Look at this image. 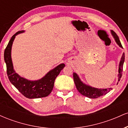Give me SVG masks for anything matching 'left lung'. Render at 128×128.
<instances>
[{
	"instance_id": "left-lung-1",
	"label": "left lung",
	"mask_w": 128,
	"mask_h": 128,
	"mask_svg": "<svg viewBox=\"0 0 128 128\" xmlns=\"http://www.w3.org/2000/svg\"><path fill=\"white\" fill-rule=\"evenodd\" d=\"M111 32H112V34L113 35V36H114L117 44L120 47H121V48H123L121 42H120L119 38L117 36V35L116 34V32L113 31V30H112ZM124 61V53H123L119 64V69H118V73H119V74H118V81H119L122 76L123 66ZM73 79H74V84H75L76 88L78 90V92H80L81 94H82L83 96L91 98V99H96V98H99V97L104 96V95L108 93V92L112 89L111 88L105 89H98L92 87V86H86V85H85L84 84H83L81 81H80L78 76L74 73H73Z\"/></svg>"
}]
</instances>
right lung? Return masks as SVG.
Returning <instances> with one entry per match:
<instances>
[{
  "label": "right lung",
  "mask_w": 128,
  "mask_h": 128,
  "mask_svg": "<svg viewBox=\"0 0 128 128\" xmlns=\"http://www.w3.org/2000/svg\"><path fill=\"white\" fill-rule=\"evenodd\" d=\"M18 31L11 37L4 52V60L6 65V72L11 84L26 98L29 99L40 98L48 96L52 92L56 78L60 74L61 70L65 67L64 64H61L50 71L44 77L36 81H30L17 74L14 69L11 60V51L13 41L16 36L23 32Z\"/></svg>",
  "instance_id": "obj_1"
}]
</instances>
